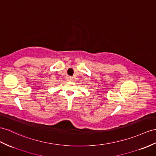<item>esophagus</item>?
Here are the masks:
<instances>
[{
	"instance_id": "34e87169",
	"label": "esophagus",
	"mask_w": 156,
	"mask_h": 156,
	"mask_svg": "<svg viewBox=\"0 0 156 156\" xmlns=\"http://www.w3.org/2000/svg\"><path fill=\"white\" fill-rule=\"evenodd\" d=\"M68 80H69V81H73V77H68Z\"/></svg>"
}]
</instances>
